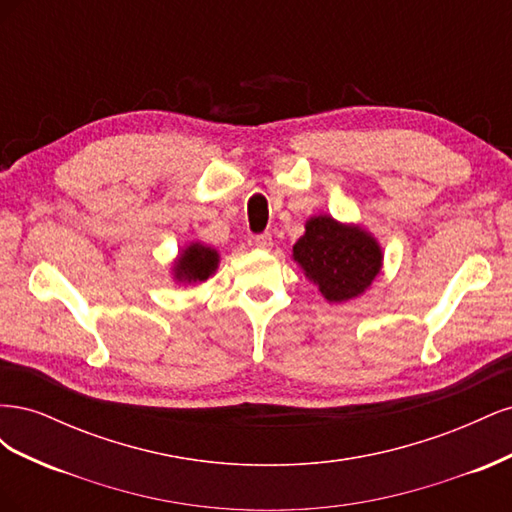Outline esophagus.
Returning a JSON list of instances; mask_svg holds the SVG:
<instances>
[{"label":"esophagus","instance_id":"esophagus-1","mask_svg":"<svg viewBox=\"0 0 512 512\" xmlns=\"http://www.w3.org/2000/svg\"><path fill=\"white\" fill-rule=\"evenodd\" d=\"M254 243H256V247H260V250H271V247H273V239H271L269 232H265V235H258L254 239Z\"/></svg>","mask_w":512,"mask_h":512}]
</instances>
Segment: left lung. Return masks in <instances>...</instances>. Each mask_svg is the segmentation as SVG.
<instances>
[{
    "mask_svg": "<svg viewBox=\"0 0 512 512\" xmlns=\"http://www.w3.org/2000/svg\"><path fill=\"white\" fill-rule=\"evenodd\" d=\"M382 258V247L369 230L331 215L309 218L303 237L292 245V260L329 303L361 297L380 273Z\"/></svg>",
    "mask_w": 512,
    "mask_h": 512,
    "instance_id": "left-lung-1",
    "label": "left lung"
}]
</instances>
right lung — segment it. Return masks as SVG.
Returning a JSON list of instances; mask_svg holds the SVG:
<instances>
[{"mask_svg":"<svg viewBox=\"0 0 512 512\" xmlns=\"http://www.w3.org/2000/svg\"><path fill=\"white\" fill-rule=\"evenodd\" d=\"M218 267H220L218 250L207 243L192 241L177 254L170 273H173V280L179 284H200V282H207L211 275H215Z\"/></svg>","mask_w":512,"mask_h":512,"instance_id":"right-lung-1","label":"right lung"}]
</instances>
